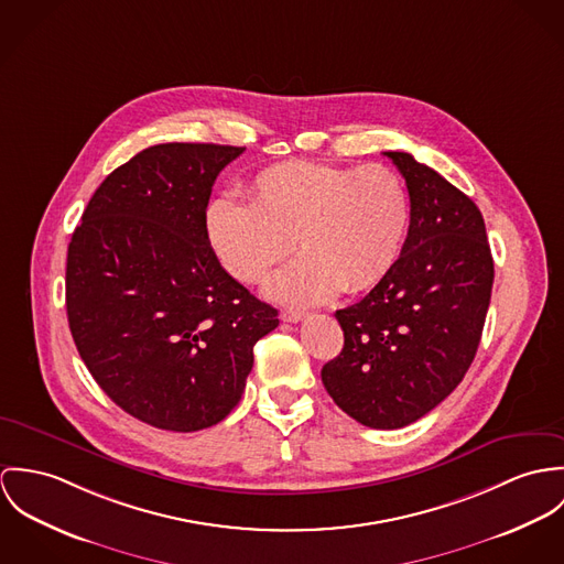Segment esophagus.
I'll return each mask as SVG.
<instances>
[{
    "label": "esophagus",
    "instance_id": "obj_1",
    "mask_svg": "<svg viewBox=\"0 0 564 564\" xmlns=\"http://www.w3.org/2000/svg\"><path fill=\"white\" fill-rule=\"evenodd\" d=\"M303 317H305V312H301V310H283L281 312L283 322H301Z\"/></svg>",
    "mask_w": 564,
    "mask_h": 564
}]
</instances>
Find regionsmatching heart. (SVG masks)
I'll list each match as a JSON object with an SVG mask.
<instances>
[{
  "label": "heart",
  "mask_w": 564,
  "mask_h": 564,
  "mask_svg": "<svg viewBox=\"0 0 564 564\" xmlns=\"http://www.w3.org/2000/svg\"><path fill=\"white\" fill-rule=\"evenodd\" d=\"M409 227L411 194L384 164H274L252 177L249 200L220 194L205 209L212 249L245 283L261 281L299 242L303 257L265 285L270 299L290 305L375 288L395 265Z\"/></svg>",
  "instance_id": "1"
}]
</instances>
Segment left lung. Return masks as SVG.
I'll return each instance as SVG.
<instances>
[{
	"instance_id": "1",
	"label": "left lung",
	"mask_w": 564,
	"mask_h": 564,
	"mask_svg": "<svg viewBox=\"0 0 564 564\" xmlns=\"http://www.w3.org/2000/svg\"><path fill=\"white\" fill-rule=\"evenodd\" d=\"M384 155L411 194L409 236L375 290L335 312L344 348L322 368V382L352 420L393 431L433 411L469 370L491 301L494 257L467 194L411 153Z\"/></svg>"
}]
</instances>
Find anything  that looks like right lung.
<instances>
[{
	"label": "right lung",
	"mask_w": 564,
	"mask_h": 564,
	"mask_svg": "<svg viewBox=\"0 0 564 564\" xmlns=\"http://www.w3.org/2000/svg\"><path fill=\"white\" fill-rule=\"evenodd\" d=\"M242 147L166 142L112 171L66 254V315L97 384L135 420L194 433L240 402L279 312L218 261L205 209Z\"/></svg>",
	"instance_id": "1"
}]
</instances>
